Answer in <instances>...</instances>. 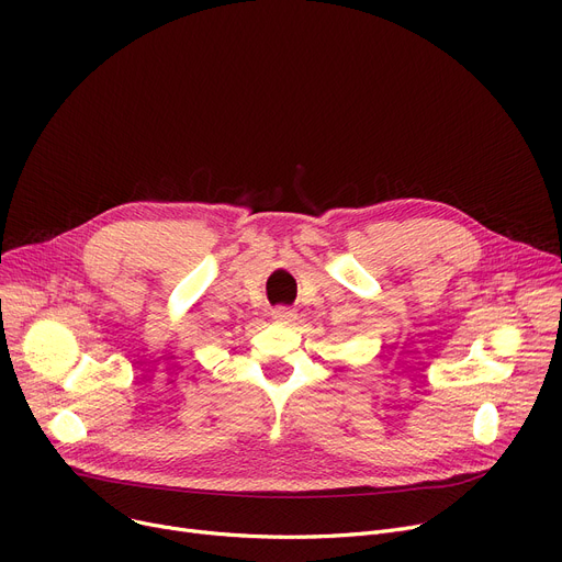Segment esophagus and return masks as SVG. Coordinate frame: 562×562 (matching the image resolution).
Listing matches in <instances>:
<instances>
[{
	"instance_id": "1",
	"label": "esophagus",
	"mask_w": 562,
	"mask_h": 562,
	"mask_svg": "<svg viewBox=\"0 0 562 562\" xmlns=\"http://www.w3.org/2000/svg\"><path fill=\"white\" fill-rule=\"evenodd\" d=\"M271 316H273V321H278V323H291V321H296V312H293L291 307H276L273 312H271Z\"/></svg>"
}]
</instances>
